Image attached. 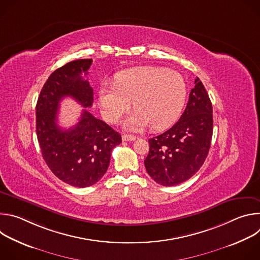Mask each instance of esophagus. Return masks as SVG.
Returning a JSON list of instances; mask_svg holds the SVG:
<instances>
[{"label": "esophagus", "instance_id": "1", "mask_svg": "<svg viewBox=\"0 0 260 260\" xmlns=\"http://www.w3.org/2000/svg\"><path fill=\"white\" fill-rule=\"evenodd\" d=\"M137 138L135 136H132V135H123L122 136V141L124 142H128V141H135Z\"/></svg>", "mask_w": 260, "mask_h": 260}]
</instances>
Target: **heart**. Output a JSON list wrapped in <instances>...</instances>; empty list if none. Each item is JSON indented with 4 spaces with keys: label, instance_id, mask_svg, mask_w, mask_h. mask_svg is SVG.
I'll use <instances>...</instances> for the list:
<instances>
[{
    "label": "heart",
    "instance_id": "1",
    "mask_svg": "<svg viewBox=\"0 0 260 260\" xmlns=\"http://www.w3.org/2000/svg\"><path fill=\"white\" fill-rule=\"evenodd\" d=\"M186 93V83L179 73L144 67L119 74L115 84L103 83L99 103L104 118L110 123L118 122L134 103L136 112L124 122V127L141 131L150 125L157 131L177 120Z\"/></svg>",
    "mask_w": 260,
    "mask_h": 260
}]
</instances>
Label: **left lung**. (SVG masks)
I'll list each match as a JSON object with an SVG mask.
<instances>
[{"mask_svg": "<svg viewBox=\"0 0 260 260\" xmlns=\"http://www.w3.org/2000/svg\"><path fill=\"white\" fill-rule=\"evenodd\" d=\"M194 83L180 119L167 132L149 139L145 168L164 186H174L191 178L209 153L213 135L212 103L198 77Z\"/></svg>", "mask_w": 260, "mask_h": 260, "instance_id": "left-lung-1", "label": "left lung"}]
</instances>
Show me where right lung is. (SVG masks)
Listing matches in <instances>:
<instances>
[{"label":"right lung","instance_id":"right-lung-1","mask_svg":"<svg viewBox=\"0 0 260 260\" xmlns=\"http://www.w3.org/2000/svg\"><path fill=\"white\" fill-rule=\"evenodd\" d=\"M92 59L73 60L55 70L41 89L36 106V132L42 156L50 171L75 187L95 184L107 172L111 151L121 136L87 110L79 122L69 129L56 123L59 102L71 96L82 107L93 102V89L81 74H88Z\"/></svg>","mask_w":260,"mask_h":260}]
</instances>
